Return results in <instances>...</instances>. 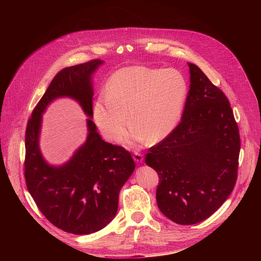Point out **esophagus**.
<instances>
[{"instance_id":"1","label":"esophagus","mask_w":261,"mask_h":261,"mask_svg":"<svg viewBox=\"0 0 261 261\" xmlns=\"http://www.w3.org/2000/svg\"><path fill=\"white\" fill-rule=\"evenodd\" d=\"M133 159L136 163H141L143 161V155L141 153H138V152H134L133 154Z\"/></svg>"}]
</instances>
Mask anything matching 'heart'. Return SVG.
I'll use <instances>...</instances> for the list:
<instances>
[{
    "label": "heart",
    "mask_w": 261,
    "mask_h": 261,
    "mask_svg": "<svg viewBox=\"0 0 261 261\" xmlns=\"http://www.w3.org/2000/svg\"><path fill=\"white\" fill-rule=\"evenodd\" d=\"M187 96V83L174 69L125 67L111 76L107 92L94 103V120L105 138L120 140L129 125L128 141L165 139L176 127ZM129 116H127V114Z\"/></svg>",
    "instance_id": "1"
}]
</instances>
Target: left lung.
<instances>
[{
    "label": "left lung",
    "mask_w": 261,
    "mask_h": 261,
    "mask_svg": "<svg viewBox=\"0 0 261 261\" xmlns=\"http://www.w3.org/2000/svg\"><path fill=\"white\" fill-rule=\"evenodd\" d=\"M188 65L191 85L181 121L148 148L144 159L159 176V210L180 225L207 219L228 198L238 178L241 150L227 97L199 67Z\"/></svg>",
    "instance_id": "left-lung-1"
}]
</instances>
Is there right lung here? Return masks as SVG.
Masks as SVG:
<instances>
[{
	"instance_id": "obj_1",
	"label": "right lung",
	"mask_w": 261,
	"mask_h": 261,
	"mask_svg": "<svg viewBox=\"0 0 261 261\" xmlns=\"http://www.w3.org/2000/svg\"><path fill=\"white\" fill-rule=\"evenodd\" d=\"M99 59L62 69L35 106L25 129L24 178L27 188L44 217L56 227L73 234L96 232L114 219L119 194L135 163L123 146L105 142L88 120V138L66 164L48 165L39 150L42 114L56 98L79 101L93 117L92 74Z\"/></svg>"
}]
</instances>
